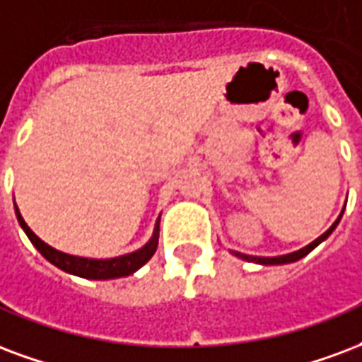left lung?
<instances>
[{"label":"left lung","mask_w":362,"mask_h":362,"mask_svg":"<svg viewBox=\"0 0 362 362\" xmlns=\"http://www.w3.org/2000/svg\"><path fill=\"white\" fill-rule=\"evenodd\" d=\"M341 215H344V211H341ZM341 215L338 216V221L334 222L330 228L326 230V232H324L322 235H318L315 242H310L309 245H305L303 249H299V251H293V253H288V255H280V257H251V255H243V253H238V251H232V253H234L235 257H240V259H243V261H251V263H259V264L296 263V261H299V259H303L305 255H309L310 251L317 247L318 243L324 242V240H326V238H328V235H330L332 232H334V228L338 226V222H339V218H341Z\"/></svg>","instance_id":"8db88e82"}]
</instances>
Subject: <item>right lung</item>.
Returning <instances> with one entry per match:
<instances>
[{"mask_svg": "<svg viewBox=\"0 0 362 362\" xmlns=\"http://www.w3.org/2000/svg\"><path fill=\"white\" fill-rule=\"evenodd\" d=\"M15 213H17L18 224L23 226L26 235L30 238V242L36 245V249L49 263L55 264L57 269L65 270L69 274H74V276L80 278H90V280H109V278H120L132 274V272L144 267L153 257V253L157 251V243H159V221H157V226H155L151 240L141 249L134 251V253L115 257V259H86V257L66 255V253H61L57 249H53L52 245L42 242L38 235L28 228V224L24 222V218L18 213L17 205H15Z\"/></svg>", "mask_w": 362, "mask_h": 362, "instance_id": "obj_1", "label": "right lung"}]
</instances>
